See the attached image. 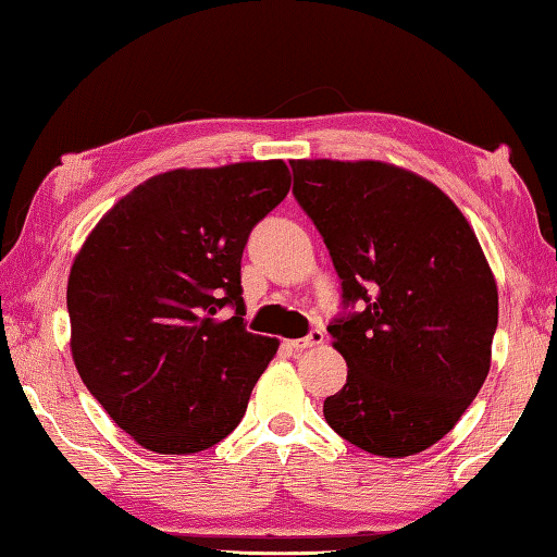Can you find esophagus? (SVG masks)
Masks as SVG:
<instances>
[{"instance_id": "34e87169", "label": "esophagus", "mask_w": 557, "mask_h": 557, "mask_svg": "<svg viewBox=\"0 0 557 557\" xmlns=\"http://www.w3.org/2000/svg\"><path fill=\"white\" fill-rule=\"evenodd\" d=\"M322 339H325V332L322 330H310L307 332L305 337H300V339H287V347L289 350H295V352H302V350H307V347H314V345H320Z\"/></svg>"}]
</instances>
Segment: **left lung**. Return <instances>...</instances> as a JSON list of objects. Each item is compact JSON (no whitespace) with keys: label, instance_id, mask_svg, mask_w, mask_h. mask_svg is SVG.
<instances>
[{"label":"left lung","instance_id":"1","mask_svg":"<svg viewBox=\"0 0 557 557\" xmlns=\"http://www.w3.org/2000/svg\"><path fill=\"white\" fill-rule=\"evenodd\" d=\"M289 168L343 289L327 332L350 370L325 400V420L364 453L428 450L491 370L497 287L475 232L433 182L393 164Z\"/></svg>","mask_w":557,"mask_h":557}]
</instances>
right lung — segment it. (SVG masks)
I'll return each instance as SVG.
<instances>
[{
  "label": "right lung",
  "instance_id": "add662e5",
  "mask_svg": "<svg viewBox=\"0 0 557 557\" xmlns=\"http://www.w3.org/2000/svg\"><path fill=\"white\" fill-rule=\"evenodd\" d=\"M287 193L282 160L157 174L99 220L74 260V364L147 450H207L243 420L277 339L247 332L239 262Z\"/></svg>",
  "mask_w": 557,
  "mask_h": 557
}]
</instances>
